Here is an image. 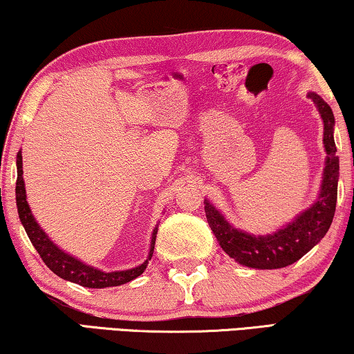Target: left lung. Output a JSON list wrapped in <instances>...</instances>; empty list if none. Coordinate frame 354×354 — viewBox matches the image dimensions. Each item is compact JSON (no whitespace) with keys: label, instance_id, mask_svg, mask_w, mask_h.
Returning a JSON list of instances; mask_svg holds the SVG:
<instances>
[{"label":"left lung","instance_id":"left-lung-1","mask_svg":"<svg viewBox=\"0 0 354 354\" xmlns=\"http://www.w3.org/2000/svg\"><path fill=\"white\" fill-rule=\"evenodd\" d=\"M308 97L315 102L324 126V147L327 151L324 178L319 199L301 212L294 222L279 232L266 236H254L233 228L211 203L204 201L209 227L217 238L220 248L241 265L250 268L273 270L292 265L304 257L311 248L324 238L335 214L337 183H339V158L334 142V113L330 106L315 92Z\"/></svg>","mask_w":354,"mask_h":354}]
</instances>
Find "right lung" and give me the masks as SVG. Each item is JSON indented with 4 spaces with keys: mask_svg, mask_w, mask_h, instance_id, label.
Wrapping results in <instances>:
<instances>
[{
    "mask_svg": "<svg viewBox=\"0 0 354 354\" xmlns=\"http://www.w3.org/2000/svg\"><path fill=\"white\" fill-rule=\"evenodd\" d=\"M22 153L19 151L17 155V182H15V199H17V211L20 222H22L25 232H27L30 241L35 245V249L38 250L39 257L43 259V262L48 265L50 271H54L55 274L60 276L62 279L71 281L84 288L92 289H104L111 288V286H121L129 283V281L136 279L137 276L143 273V270L147 268L148 260L151 259L153 249H155V241L158 228L153 230L151 236V245H150V254L148 259L140 266L126 271H113V273H105V271L95 270L89 265H84L80 260H76L71 255L65 254L64 250H60L53 241H50L43 230L39 228L37 220L30 211V206L27 204V194H25V183L22 177Z\"/></svg>",
    "mask_w": 354,
    "mask_h": 354,
    "instance_id": "1",
    "label": "right lung"
}]
</instances>
